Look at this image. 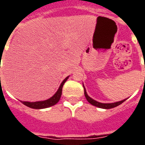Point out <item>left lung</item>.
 <instances>
[{
    "mask_svg": "<svg viewBox=\"0 0 145 145\" xmlns=\"http://www.w3.org/2000/svg\"><path fill=\"white\" fill-rule=\"evenodd\" d=\"M84 86V85H83ZM84 91H85V96L86 98V99L88 101V103L90 104H91L92 106H95L99 107V108H102V109H112V108H114V107L118 106L119 105L122 104L123 102H124L126 99H123V100L119 101V102H116V103H99V102H97V101L94 100L93 99H91V97H89L86 92V89H85V86H84Z\"/></svg>",
    "mask_w": 145,
    "mask_h": 145,
    "instance_id": "obj_1",
    "label": "left lung"
}]
</instances>
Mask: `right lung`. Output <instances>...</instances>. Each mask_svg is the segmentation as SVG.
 <instances>
[{
    "mask_svg": "<svg viewBox=\"0 0 145 145\" xmlns=\"http://www.w3.org/2000/svg\"><path fill=\"white\" fill-rule=\"evenodd\" d=\"M69 76H67L66 78L63 80L62 83L60 84V87L58 88V90L55 94L50 97V99H48L44 101H38V102H25V101H21L24 105H25L26 106L32 108V109H45V108H48V107L53 106L54 105L59 102L60 97H61V95H62V88H63V85H64V83L66 82V81L68 79Z\"/></svg>",
    "mask_w": 145,
    "mask_h": 145,
    "instance_id": "obj_1",
    "label": "right lung"
}]
</instances>
